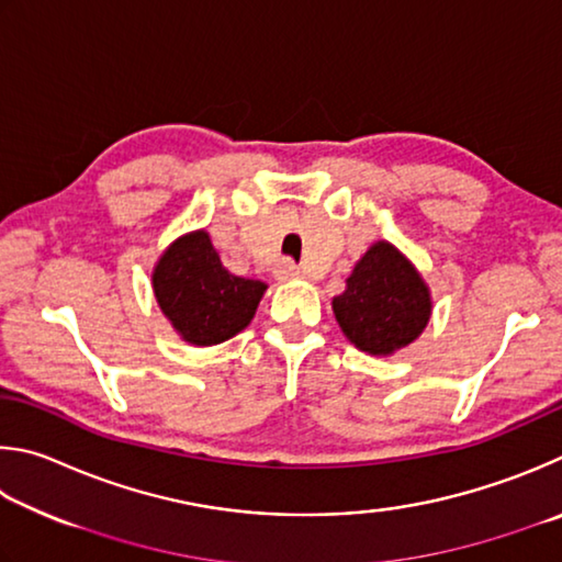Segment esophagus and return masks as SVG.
I'll use <instances>...</instances> for the list:
<instances>
[{"mask_svg":"<svg viewBox=\"0 0 562 562\" xmlns=\"http://www.w3.org/2000/svg\"><path fill=\"white\" fill-rule=\"evenodd\" d=\"M299 276H301V269L289 259H283V261H279V266H276V279L279 281H293V279H299Z\"/></svg>","mask_w":562,"mask_h":562,"instance_id":"34e87169","label":"esophagus"}]
</instances>
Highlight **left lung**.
Returning <instances> with one entry per match:
<instances>
[{"label":"left lung","mask_w":562,"mask_h":562,"mask_svg":"<svg viewBox=\"0 0 562 562\" xmlns=\"http://www.w3.org/2000/svg\"><path fill=\"white\" fill-rule=\"evenodd\" d=\"M346 338L370 356H392L419 338L431 316L429 286L405 254L375 241L333 299Z\"/></svg>","instance_id":"1"}]
</instances>
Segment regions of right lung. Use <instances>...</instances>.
<instances>
[{"mask_svg": "<svg viewBox=\"0 0 562 562\" xmlns=\"http://www.w3.org/2000/svg\"><path fill=\"white\" fill-rule=\"evenodd\" d=\"M153 291L182 340L204 348L249 326L266 283L226 271L210 234L200 229L167 246L155 263Z\"/></svg>", "mask_w": 562, "mask_h": 562, "instance_id": "right-lung-1", "label": "right lung"}]
</instances>
